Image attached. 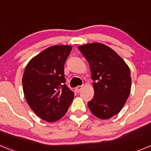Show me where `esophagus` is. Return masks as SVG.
Instances as JSON below:
<instances>
[{
	"label": "esophagus",
	"mask_w": 151,
	"mask_h": 151,
	"mask_svg": "<svg viewBox=\"0 0 151 151\" xmlns=\"http://www.w3.org/2000/svg\"><path fill=\"white\" fill-rule=\"evenodd\" d=\"M82 85H78V86H77L76 88H75V91L78 93V92H79L80 91L82 90Z\"/></svg>",
	"instance_id": "1"
}]
</instances>
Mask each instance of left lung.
I'll use <instances>...</instances> for the list:
<instances>
[{
    "label": "left lung",
    "instance_id": "left-lung-1",
    "mask_svg": "<svg viewBox=\"0 0 151 151\" xmlns=\"http://www.w3.org/2000/svg\"><path fill=\"white\" fill-rule=\"evenodd\" d=\"M89 63L94 95L88 105L97 118L107 119L122 110L131 91L130 70L110 47L101 43L78 47Z\"/></svg>",
    "mask_w": 151,
    "mask_h": 151
}]
</instances>
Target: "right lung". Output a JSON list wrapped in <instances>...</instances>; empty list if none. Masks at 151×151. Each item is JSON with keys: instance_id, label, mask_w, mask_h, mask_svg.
Returning <instances> with one entry per match:
<instances>
[{"instance_id": "add662e5", "label": "right lung", "mask_w": 151, "mask_h": 151, "mask_svg": "<svg viewBox=\"0 0 151 151\" xmlns=\"http://www.w3.org/2000/svg\"><path fill=\"white\" fill-rule=\"evenodd\" d=\"M71 50L67 45L50 47L31 60L24 71L25 98L36 115L47 122L62 118L74 97L64 78V64Z\"/></svg>"}]
</instances>
